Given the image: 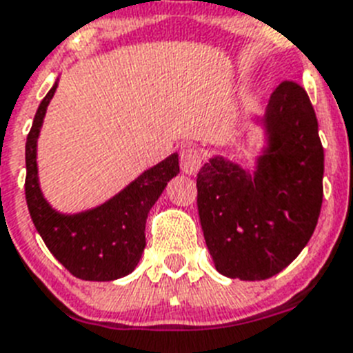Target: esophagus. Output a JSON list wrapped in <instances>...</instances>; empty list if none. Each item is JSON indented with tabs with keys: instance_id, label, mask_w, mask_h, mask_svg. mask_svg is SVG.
Returning a JSON list of instances; mask_svg holds the SVG:
<instances>
[{
	"instance_id": "1",
	"label": "esophagus",
	"mask_w": 353,
	"mask_h": 353,
	"mask_svg": "<svg viewBox=\"0 0 353 353\" xmlns=\"http://www.w3.org/2000/svg\"><path fill=\"white\" fill-rule=\"evenodd\" d=\"M202 159H204V156H202L199 149H194V147L181 149V170L185 174H190V176H194V174L199 172Z\"/></svg>"
}]
</instances>
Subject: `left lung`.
<instances>
[{
    "mask_svg": "<svg viewBox=\"0 0 353 353\" xmlns=\"http://www.w3.org/2000/svg\"><path fill=\"white\" fill-rule=\"evenodd\" d=\"M266 145L254 170L214 156L197 174L204 240L220 274L263 281L307 245L323 201V147L300 85L283 81L263 117Z\"/></svg>",
    "mask_w": 353,
    "mask_h": 353,
    "instance_id": "1",
    "label": "left lung"
}]
</instances>
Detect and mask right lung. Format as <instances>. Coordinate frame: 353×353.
Masks as SVG:
<instances>
[{
	"label": "right lung",
	"instance_id": "1",
	"mask_svg": "<svg viewBox=\"0 0 353 353\" xmlns=\"http://www.w3.org/2000/svg\"><path fill=\"white\" fill-rule=\"evenodd\" d=\"M58 79L39 104L26 139V204L49 252L83 281H115L131 274L145 249V220L167 183L179 174L177 152L147 168L101 206L81 213H60L41 190L37 140Z\"/></svg>",
	"mask_w": 353,
	"mask_h": 353
}]
</instances>
